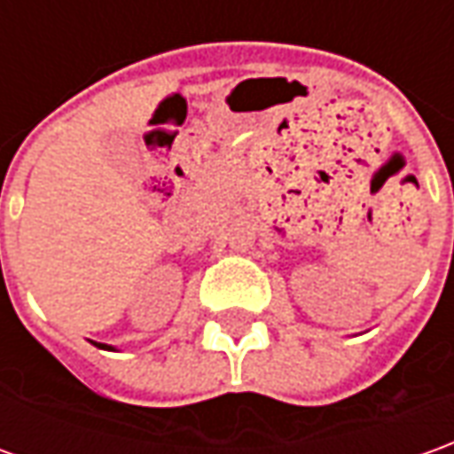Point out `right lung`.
<instances>
[{
	"label": "right lung",
	"instance_id": "right-lung-1",
	"mask_svg": "<svg viewBox=\"0 0 454 454\" xmlns=\"http://www.w3.org/2000/svg\"><path fill=\"white\" fill-rule=\"evenodd\" d=\"M98 348H106V350H116V348H114V345H104V343H97Z\"/></svg>",
	"mask_w": 454,
	"mask_h": 454
}]
</instances>
